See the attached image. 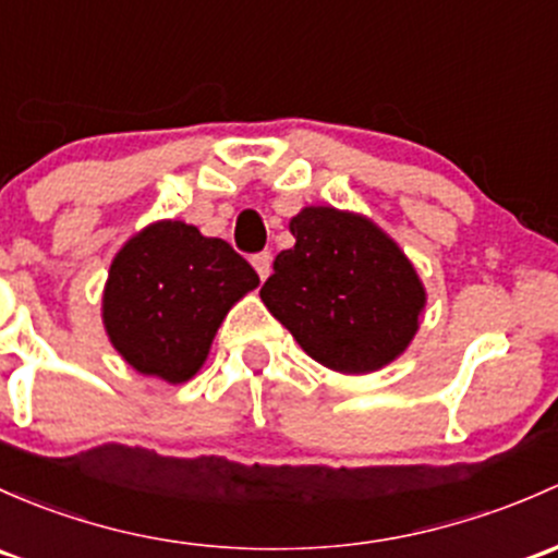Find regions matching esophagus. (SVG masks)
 I'll list each match as a JSON object with an SVG mask.
<instances>
[{
  "label": "esophagus",
  "instance_id": "34e87169",
  "mask_svg": "<svg viewBox=\"0 0 558 558\" xmlns=\"http://www.w3.org/2000/svg\"><path fill=\"white\" fill-rule=\"evenodd\" d=\"M251 264H254V269L259 272L262 280L269 278V269H272V256H269V251H262V254H256L254 259H251Z\"/></svg>",
  "mask_w": 558,
  "mask_h": 558
}]
</instances>
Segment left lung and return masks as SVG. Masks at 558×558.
Returning a JSON list of instances; mask_svg holds the SVG:
<instances>
[{
  "label": "left lung",
  "mask_w": 558,
  "mask_h": 558,
  "mask_svg": "<svg viewBox=\"0 0 558 558\" xmlns=\"http://www.w3.org/2000/svg\"><path fill=\"white\" fill-rule=\"evenodd\" d=\"M275 256L259 296L313 361L339 374H372L403 355L427 294L401 245L368 216L307 205Z\"/></svg>",
  "instance_id": "1"
}]
</instances>
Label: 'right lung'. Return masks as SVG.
<instances>
[{
	"instance_id": "right-lung-1",
	"label": "right lung",
	"mask_w": 558,
	"mask_h": 558,
	"mask_svg": "<svg viewBox=\"0 0 558 558\" xmlns=\"http://www.w3.org/2000/svg\"><path fill=\"white\" fill-rule=\"evenodd\" d=\"M259 275L221 238L162 219L133 234L111 259L101 318L128 366L168 385L195 377L221 320Z\"/></svg>"
}]
</instances>
